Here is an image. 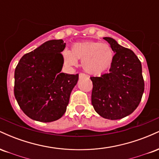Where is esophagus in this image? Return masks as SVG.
<instances>
[{
	"instance_id": "1",
	"label": "esophagus",
	"mask_w": 159,
	"mask_h": 159,
	"mask_svg": "<svg viewBox=\"0 0 159 159\" xmlns=\"http://www.w3.org/2000/svg\"><path fill=\"white\" fill-rule=\"evenodd\" d=\"M86 75L85 74H84V73H80L79 74V78H84V77H86Z\"/></svg>"
}]
</instances>
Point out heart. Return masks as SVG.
I'll list each match as a JSON object with an SVG mask.
<instances>
[{
	"label": "heart",
	"mask_w": 159,
	"mask_h": 159,
	"mask_svg": "<svg viewBox=\"0 0 159 159\" xmlns=\"http://www.w3.org/2000/svg\"><path fill=\"white\" fill-rule=\"evenodd\" d=\"M62 54L66 66H77L78 60H81L84 70L93 75H100L106 72L111 68L114 58V51L110 45L93 41L74 43L72 50L65 49Z\"/></svg>",
	"instance_id": "1"
}]
</instances>
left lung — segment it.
Listing matches in <instances>:
<instances>
[{"mask_svg":"<svg viewBox=\"0 0 159 159\" xmlns=\"http://www.w3.org/2000/svg\"><path fill=\"white\" fill-rule=\"evenodd\" d=\"M115 53L109 72L93 81L91 101L95 111L103 118L119 120L138 107L144 91L140 60L129 48L111 37H105Z\"/></svg>","mask_w":159,"mask_h":159,"instance_id":"left-lung-1","label":"left lung"}]
</instances>
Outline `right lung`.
<instances>
[{
  "label": "right lung",
  "instance_id": "obj_1",
  "mask_svg": "<svg viewBox=\"0 0 159 159\" xmlns=\"http://www.w3.org/2000/svg\"><path fill=\"white\" fill-rule=\"evenodd\" d=\"M65 47L63 39L49 40L25 54L16 66L14 95L30 119L49 123L60 119L66 111L78 74L61 72Z\"/></svg>",
  "mask_w": 159,
  "mask_h": 159
}]
</instances>
